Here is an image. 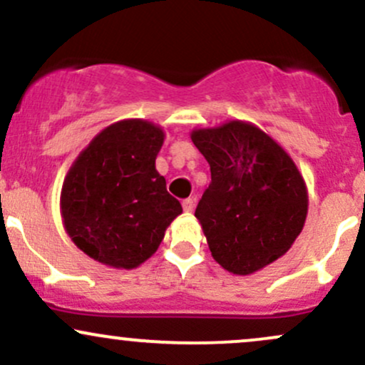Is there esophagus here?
Instances as JSON below:
<instances>
[{"instance_id": "1", "label": "esophagus", "mask_w": 365, "mask_h": 365, "mask_svg": "<svg viewBox=\"0 0 365 365\" xmlns=\"http://www.w3.org/2000/svg\"><path fill=\"white\" fill-rule=\"evenodd\" d=\"M182 206H183V211L187 212V215H190L192 211H194V206H195V200L194 199H185L182 202Z\"/></svg>"}]
</instances>
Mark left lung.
Wrapping results in <instances>:
<instances>
[{"label": "left lung", "instance_id": "left-lung-1", "mask_svg": "<svg viewBox=\"0 0 365 365\" xmlns=\"http://www.w3.org/2000/svg\"><path fill=\"white\" fill-rule=\"evenodd\" d=\"M211 166L195 209L215 261L252 274L288 252L307 217V187L293 159L252 123L233 120L192 132Z\"/></svg>", "mask_w": 365, "mask_h": 365}]
</instances>
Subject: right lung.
Returning <instances> with one entry per match:
<instances>
[{"instance_id":"add662e5","label":"right lung","mask_w":365,"mask_h":365,"mask_svg":"<svg viewBox=\"0 0 365 365\" xmlns=\"http://www.w3.org/2000/svg\"><path fill=\"white\" fill-rule=\"evenodd\" d=\"M165 132L145 120L106 127L78 154L61 188L73 244L94 261L133 269L158 250L182 204L166 190L156 156Z\"/></svg>"}]
</instances>
